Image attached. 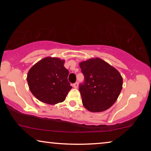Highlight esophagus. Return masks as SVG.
<instances>
[{"mask_svg":"<svg viewBox=\"0 0 151 151\" xmlns=\"http://www.w3.org/2000/svg\"><path fill=\"white\" fill-rule=\"evenodd\" d=\"M73 87H74V88H77L78 87V82H76V83H74V84H73Z\"/></svg>","mask_w":151,"mask_h":151,"instance_id":"obj_1","label":"esophagus"}]
</instances>
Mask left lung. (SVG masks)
I'll use <instances>...</instances> for the list:
<instances>
[{
	"mask_svg": "<svg viewBox=\"0 0 151 151\" xmlns=\"http://www.w3.org/2000/svg\"><path fill=\"white\" fill-rule=\"evenodd\" d=\"M80 67L84 76L79 86L84 106L91 112L107 110L116 102L122 88L120 73L99 58L81 62Z\"/></svg>",
	"mask_w": 151,
	"mask_h": 151,
	"instance_id": "8db88e82",
	"label": "left lung"
}]
</instances>
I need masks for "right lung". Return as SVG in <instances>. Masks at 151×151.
Returning <instances> with one entry per match:
<instances>
[{"label": "right lung", "mask_w": 151, "mask_h": 151, "mask_svg": "<svg viewBox=\"0 0 151 151\" xmlns=\"http://www.w3.org/2000/svg\"><path fill=\"white\" fill-rule=\"evenodd\" d=\"M64 64V60L47 57L29 69L27 80L31 92L38 100L49 104L65 101L72 86L67 80L69 72Z\"/></svg>", "instance_id": "obj_1"}]
</instances>
